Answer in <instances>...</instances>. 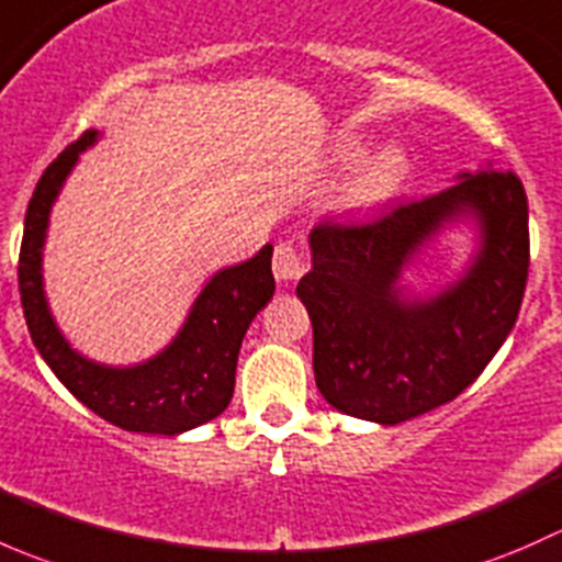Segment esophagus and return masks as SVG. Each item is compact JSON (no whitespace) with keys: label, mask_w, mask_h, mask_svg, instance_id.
Masks as SVG:
<instances>
[{"label":"esophagus","mask_w":562,"mask_h":562,"mask_svg":"<svg viewBox=\"0 0 562 562\" xmlns=\"http://www.w3.org/2000/svg\"><path fill=\"white\" fill-rule=\"evenodd\" d=\"M271 269H274L277 282H296L304 274V260L296 252V247L291 241H282L274 249V260H271Z\"/></svg>","instance_id":"1"}]
</instances>
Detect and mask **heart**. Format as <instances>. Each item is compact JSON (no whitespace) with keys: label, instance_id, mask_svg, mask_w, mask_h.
I'll return each mask as SVG.
<instances>
[{"label":"heart","instance_id":"b5f03b06","mask_svg":"<svg viewBox=\"0 0 562 562\" xmlns=\"http://www.w3.org/2000/svg\"><path fill=\"white\" fill-rule=\"evenodd\" d=\"M367 155V144L359 138L339 140L331 151V162L337 168H350L361 156ZM361 160V159H360ZM362 161V160H361ZM359 162V161H358ZM360 164V162H359ZM407 176V155L396 146L372 151L370 157L353 168L350 179L342 187V206L350 212H370L383 206L400 192Z\"/></svg>","mask_w":562,"mask_h":562}]
</instances>
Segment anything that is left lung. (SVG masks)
Returning <instances> with one entry per match:
<instances>
[{
    "mask_svg": "<svg viewBox=\"0 0 562 562\" xmlns=\"http://www.w3.org/2000/svg\"><path fill=\"white\" fill-rule=\"evenodd\" d=\"M454 227L471 231L469 260L446 286L416 289L406 271ZM310 260L296 293L323 400L364 422H411L462 394L517 323L530 263L525 187L492 162L459 171L438 195L367 223L321 220Z\"/></svg>",
    "mask_w": 562,
    "mask_h": 562,
    "instance_id": "left-lung-1",
    "label": "left lung"
}]
</instances>
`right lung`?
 <instances>
[{"label": "right lung", "instance_id": "1", "mask_svg": "<svg viewBox=\"0 0 562 562\" xmlns=\"http://www.w3.org/2000/svg\"><path fill=\"white\" fill-rule=\"evenodd\" d=\"M89 130L67 146L40 176L32 192L21 241V307L32 342L54 375L78 402L105 422L146 435H181L212 422L228 407L236 386V361L252 317L274 296L271 252L214 271L198 291L171 342L138 364H103L78 353L50 313L43 280V249L50 209L81 155L100 140Z\"/></svg>", "mask_w": 562, "mask_h": 562}]
</instances>
